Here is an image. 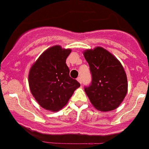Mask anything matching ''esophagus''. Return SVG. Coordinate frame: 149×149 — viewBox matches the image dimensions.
Instances as JSON below:
<instances>
[{
	"instance_id": "obj_1",
	"label": "esophagus",
	"mask_w": 149,
	"mask_h": 149,
	"mask_svg": "<svg viewBox=\"0 0 149 149\" xmlns=\"http://www.w3.org/2000/svg\"><path fill=\"white\" fill-rule=\"evenodd\" d=\"M77 81H78L79 83H80V84H81V83H82V80H81V77H78L77 78Z\"/></svg>"
}]
</instances>
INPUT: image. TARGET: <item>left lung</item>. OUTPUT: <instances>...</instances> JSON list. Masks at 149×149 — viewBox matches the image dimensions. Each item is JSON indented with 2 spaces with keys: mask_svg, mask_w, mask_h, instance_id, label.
Returning <instances> with one entry per match:
<instances>
[{
  "mask_svg": "<svg viewBox=\"0 0 149 149\" xmlns=\"http://www.w3.org/2000/svg\"><path fill=\"white\" fill-rule=\"evenodd\" d=\"M92 73V84L84 89L93 106L101 112L116 109L127 93V75L119 60L102 47L84 51Z\"/></svg>",
  "mask_w": 149,
  "mask_h": 149,
  "instance_id": "1",
  "label": "left lung"
}]
</instances>
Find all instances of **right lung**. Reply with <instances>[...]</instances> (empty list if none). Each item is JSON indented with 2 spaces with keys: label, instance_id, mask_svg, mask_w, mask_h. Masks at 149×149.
Returning <instances> with one entry per match:
<instances>
[{
  "label": "right lung",
  "instance_id": "obj_1",
  "mask_svg": "<svg viewBox=\"0 0 149 149\" xmlns=\"http://www.w3.org/2000/svg\"><path fill=\"white\" fill-rule=\"evenodd\" d=\"M70 48L54 45L46 49L30 67V92L42 108L57 112L65 106L81 84L69 76L65 61Z\"/></svg>",
  "mask_w": 149,
  "mask_h": 149
}]
</instances>
